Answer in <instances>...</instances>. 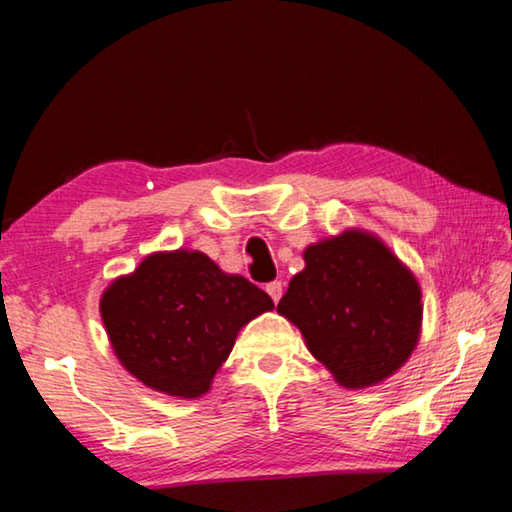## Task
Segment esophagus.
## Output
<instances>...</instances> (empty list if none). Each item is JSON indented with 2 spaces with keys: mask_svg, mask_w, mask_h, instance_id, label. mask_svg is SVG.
Returning a JSON list of instances; mask_svg holds the SVG:
<instances>
[{
  "mask_svg": "<svg viewBox=\"0 0 512 512\" xmlns=\"http://www.w3.org/2000/svg\"><path fill=\"white\" fill-rule=\"evenodd\" d=\"M266 293H268V296H271V300L273 302H277V300H280L282 298V282H271V284H266Z\"/></svg>",
  "mask_w": 512,
  "mask_h": 512,
  "instance_id": "obj_1",
  "label": "esophagus"
}]
</instances>
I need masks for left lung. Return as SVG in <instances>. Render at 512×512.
<instances>
[{"label": "left lung", "mask_w": 512, "mask_h": 512, "mask_svg": "<svg viewBox=\"0 0 512 512\" xmlns=\"http://www.w3.org/2000/svg\"><path fill=\"white\" fill-rule=\"evenodd\" d=\"M277 314L300 329L307 350L343 388L377 386L420 341L422 289L377 235L348 228L305 248Z\"/></svg>", "instance_id": "obj_1"}]
</instances>
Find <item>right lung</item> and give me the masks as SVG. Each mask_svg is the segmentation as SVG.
Instances as JSON below:
<instances>
[{
    "label": "right lung",
    "mask_w": 512,
    "mask_h": 512,
    "mask_svg": "<svg viewBox=\"0 0 512 512\" xmlns=\"http://www.w3.org/2000/svg\"><path fill=\"white\" fill-rule=\"evenodd\" d=\"M101 318L121 366L153 391L196 400L250 320L273 300L201 250H158L101 293Z\"/></svg>",
    "instance_id": "right-lung-1"
}]
</instances>
